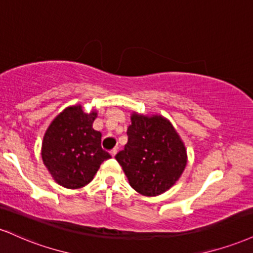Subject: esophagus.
<instances>
[{"label": "esophagus", "instance_id": "1", "mask_svg": "<svg viewBox=\"0 0 253 253\" xmlns=\"http://www.w3.org/2000/svg\"><path fill=\"white\" fill-rule=\"evenodd\" d=\"M117 153H118V150H117V148H114V150H112V151H111V156H112V157H115V156H117Z\"/></svg>", "mask_w": 253, "mask_h": 253}]
</instances>
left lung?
Here are the masks:
<instances>
[{
	"label": "left lung",
	"instance_id": "1",
	"mask_svg": "<svg viewBox=\"0 0 253 253\" xmlns=\"http://www.w3.org/2000/svg\"><path fill=\"white\" fill-rule=\"evenodd\" d=\"M128 142L115 159L129 185L146 197H156L179 180L187 165L184 141L169 119L160 114H130Z\"/></svg>",
	"mask_w": 253,
	"mask_h": 253
}]
</instances>
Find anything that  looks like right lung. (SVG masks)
<instances>
[{"instance_id": "add662e5", "label": "right lung", "mask_w": 253, "mask_h": 253, "mask_svg": "<svg viewBox=\"0 0 253 253\" xmlns=\"http://www.w3.org/2000/svg\"><path fill=\"white\" fill-rule=\"evenodd\" d=\"M97 111L68 106L53 119L42 140L41 157L62 187L78 190L93 180L100 165L111 158L101 148V133L93 128Z\"/></svg>"}]
</instances>
